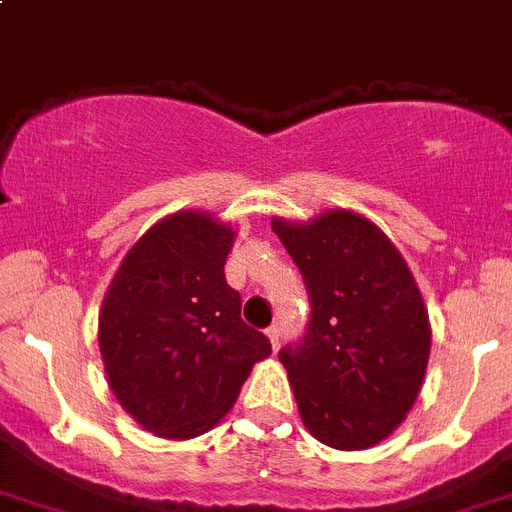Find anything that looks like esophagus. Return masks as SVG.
Instances as JSON below:
<instances>
[{
    "label": "esophagus",
    "instance_id": "1",
    "mask_svg": "<svg viewBox=\"0 0 512 512\" xmlns=\"http://www.w3.org/2000/svg\"><path fill=\"white\" fill-rule=\"evenodd\" d=\"M265 336L270 339L273 349L280 347V326H270V329H265Z\"/></svg>",
    "mask_w": 512,
    "mask_h": 512
}]
</instances>
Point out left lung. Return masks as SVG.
<instances>
[{
	"label": "left lung",
	"instance_id": "obj_1",
	"mask_svg": "<svg viewBox=\"0 0 512 512\" xmlns=\"http://www.w3.org/2000/svg\"><path fill=\"white\" fill-rule=\"evenodd\" d=\"M273 232L311 298L303 342L280 352L303 426L331 449H370L421 393L431 352L421 290L388 234L357 211L275 216Z\"/></svg>",
	"mask_w": 512,
	"mask_h": 512
}]
</instances>
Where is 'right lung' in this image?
I'll list each match as a JSON object with an SVG mask.
<instances>
[{
  "mask_svg": "<svg viewBox=\"0 0 512 512\" xmlns=\"http://www.w3.org/2000/svg\"><path fill=\"white\" fill-rule=\"evenodd\" d=\"M234 237L216 214L176 211L137 239L109 283L99 352L114 398L150 434L211 431L273 352L224 278Z\"/></svg>",
  "mask_w": 512,
  "mask_h": 512,
  "instance_id": "right-lung-1",
  "label": "right lung"
}]
</instances>
